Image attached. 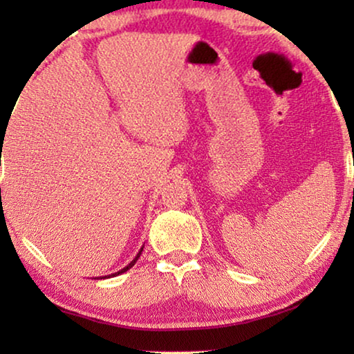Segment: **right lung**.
<instances>
[{
  "mask_svg": "<svg viewBox=\"0 0 354 354\" xmlns=\"http://www.w3.org/2000/svg\"><path fill=\"white\" fill-rule=\"evenodd\" d=\"M142 251H143V248H142V250H140V253H138V254H137V258H135V259H133V261H132V263H130V264H129V266H127V268H124V269H122V270H119V272H115V274H113V275H118V274H122V272H127V270H129V269H130V268H132V266H133V264H135V263H137V259H138V258H140V254H142Z\"/></svg>",
  "mask_w": 354,
  "mask_h": 354,
  "instance_id": "obj_1",
  "label": "right lung"
}]
</instances>
